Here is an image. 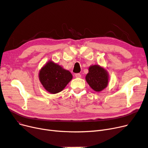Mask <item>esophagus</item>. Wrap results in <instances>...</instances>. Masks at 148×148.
Wrapping results in <instances>:
<instances>
[{
	"label": "esophagus",
	"mask_w": 148,
	"mask_h": 148,
	"mask_svg": "<svg viewBox=\"0 0 148 148\" xmlns=\"http://www.w3.org/2000/svg\"><path fill=\"white\" fill-rule=\"evenodd\" d=\"M75 77L80 78V77H81V74H79V73H76V74H75Z\"/></svg>",
	"instance_id": "obj_1"
}]
</instances>
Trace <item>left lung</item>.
<instances>
[{
  "instance_id": "1",
  "label": "left lung",
  "mask_w": 148,
  "mask_h": 148,
  "mask_svg": "<svg viewBox=\"0 0 148 148\" xmlns=\"http://www.w3.org/2000/svg\"><path fill=\"white\" fill-rule=\"evenodd\" d=\"M85 79L90 87L96 92H101L108 84V73L98 65L90 66Z\"/></svg>"
}]
</instances>
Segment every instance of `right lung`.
<instances>
[{"instance_id": "right-lung-1", "label": "right lung", "mask_w": 148, "mask_h": 148, "mask_svg": "<svg viewBox=\"0 0 148 148\" xmlns=\"http://www.w3.org/2000/svg\"><path fill=\"white\" fill-rule=\"evenodd\" d=\"M39 77L43 87L52 94L61 92L73 79L69 71L52 61L48 62L41 69Z\"/></svg>"}]
</instances>
